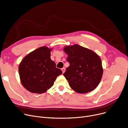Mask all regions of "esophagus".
Listing matches in <instances>:
<instances>
[{"label": "esophagus", "instance_id": "esophagus-1", "mask_svg": "<svg viewBox=\"0 0 128 128\" xmlns=\"http://www.w3.org/2000/svg\"><path fill=\"white\" fill-rule=\"evenodd\" d=\"M62 72H63V73H64V72H65V68H62Z\"/></svg>", "mask_w": 128, "mask_h": 128}]
</instances>
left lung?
<instances>
[{"instance_id": "left-lung-1", "label": "left lung", "mask_w": 128, "mask_h": 128, "mask_svg": "<svg viewBox=\"0 0 128 128\" xmlns=\"http://www.w3.org/2000/svg\"><path fill=\"white\" fill-rule=\"evenodd\" d=\"M69 67L63 75L76 92L86 93L97 87L103 73L100 58L95 52L77 44L64 48Z\"/></svg>"}]
</instances>
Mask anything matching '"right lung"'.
Wrapping results in <instances>:
<instances>
[{
    "label": "right lung",
    "instance_id": "right-lung-1",
    "mask_svg": "<svg viewBox=\"0 0 128 128\" xmlns=\"http://www.w3.org/2000/svg\"><path fill=\"white\" fill-rule=\"evenodd\" d=\"M51 50L46 46L40 47L28 54L19 66L22 84L33 93L45 92L54 84L56 77L62 74L51 60Z\"/></svg>",
    "mask_w": 128,
    "mask_h": 128
}]
</instances>
